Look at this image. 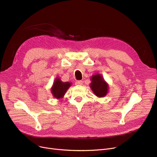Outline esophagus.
Here are the masks:
<instances>
[{"instance_id":"34e87169","label":"esophagus","mask_w":157,"mask_h":157,"mask_svg":"<svg viewBox=\"0 0 157 157\" xmlns=\"http://www.w3.org/2000/svg\"><path fill=\"white\" fill-rule=\"evenodd\" d=\"M75 84L77 85H81L82 84H83V81H81V80L76 81L75 82Z\"/></svg>"}]
</instances>
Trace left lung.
<instances>
[{
  "instance_id": "1",
  "label": "left lung",
  "mask_w": 157,
  "mask_h": 157,
  "mask_svg": "<svg viewBox=\"0 0 157 157\" xmlns=\"http://www.w3.org/2000/svg\"><path fill=\"white\" fill-rule=\"evenodd\" d=\"M92 91L95 95L99 97H104L108 90V85L100 74L94 75L92 78V83L90 84Z\"/></svg>"
}]
</instances>
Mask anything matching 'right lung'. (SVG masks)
<instances>
[{
  "label": "right lung",
  "mask_w": 157,
  "mask_h": 157,
  "mask_svg": "<svg viewBox=\"0 0 157 157\" xmlns=\"http://www.w3.org/2000/svg\"><path fill=\"white\" fill-rule=\"evenodd\" d=\"M71 86L69 82H62L59 78H56L53 83V86L52 88V92L55 97L60 98L63 97L65 93Z\"/></svg>",
  "instance_id": "right-lung-1"
}]
</instances>
